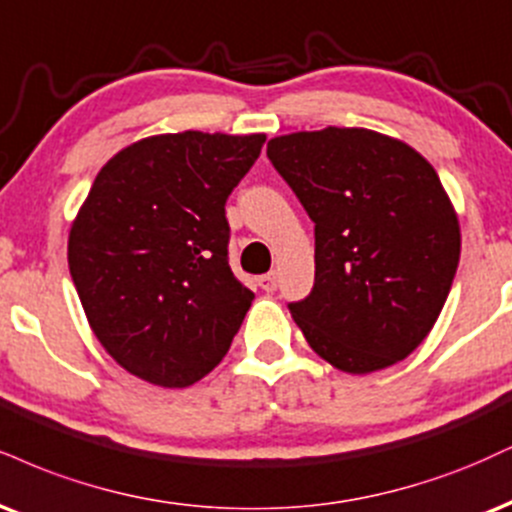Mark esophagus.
Returning <instances> with one entry per match:
<instances>
[{
    "label": "esophagus",
    "instance_id": "obj_1",
    "mask_svg": "<svg viewBox=\"0 0 512 512\" xmlns=\"http://www.w3.org/2000/svg\"><path fill=\"white\" fill-rule=\"evenodd\" d=\"M260 286H262L267 293H274L276 286H279V272H269V274L260 276Z\"/></svg>",
    "mask_w": 512,
    "mask_h": 512
}]
</instances>
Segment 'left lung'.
I'll return each mask as SVG.
<instances>
[{
  "mask_svg": "<svg viewBox=\"0 0 512 512\" xmlns=\"http://www.w3.org/2000/svg\"><path fill=\"white\" fill-rule=\"evenodd\" d=\"M267 157L315 221V286L288 305L336 369L396 365L427 338L453 286L460 226L434 166L367 128L272 138Z\"/></svg>",
  "mask_w": 512,
  "mask_h": 512,
  "instance_id": "8db88e82",
  "label": "left lung"
}]
</instances>
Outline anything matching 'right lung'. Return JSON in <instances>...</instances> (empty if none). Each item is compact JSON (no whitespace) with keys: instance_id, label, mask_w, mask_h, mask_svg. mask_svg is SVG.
I'll return each mask as SVG.
<instances>
[{"instance_id":"obj_1","label":"right lung","mask_w":512,"mask_h":512,"mask_svg":"<svg viewBox=\"0 0 512 512\" xmlns=\"http://www.w3.org/2000/svg\"><path fill=\"white\" fill-rule=\"evenodd\" d=\"M267 135L183 131L123 147L69 233L97 341L126 372L186 389L229 353L255 293L231 272L226 200Z\"/></svg>"}]
</instances>
